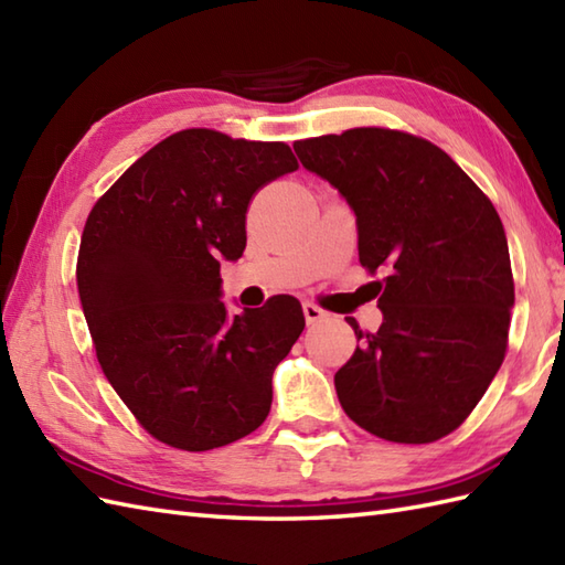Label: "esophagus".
Segmentation results:
<instances>
[{"instance_id":"obj_1","label":"esophagus","mask_w":565,"mask_h":565,"mask_svg":"<svg viewBox=\"0 0 565 565\" xmlns=\"http://www.w3.org/2000/svg\"><path fill=\"white\" fill-rule=\"evenodd\" d=\"M303 316H306V322L308 326H313V322L326 318V310L318 308L316 303H303Z\"/></svg>"}]
</instances>
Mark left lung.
Returning a JSON list of instances; mask_svg holds the SVG:
<instances>
[{
  "label": "left lung",
  "mask_w": 565,
  "mask_h": 565,
  "mask_svg": "<svg viewBox=\"0 0 565 565\" xmlns=\"http://www.w3.org/2000/svg\"><path fill=\"white\" fill-rule=\"evenodd\" d=\"M356 215L359 262L386 267L376 332L354 318L356 350L338 398L359 427L427 444L459 427L505 359L514 284L505 227L447 152L388 128L294 142Z\"/></svg>",
  "instance_id": "1"
}]
</instances>
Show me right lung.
<instances>
[{"label": "right lung", "instance_id": "right-lung-1", "mask_svg": "<svg viewBox=\"0 0 565 565\" xmlns=\"http://www.w3.org/2000/svg\"><path fill=\"white\" fill-rule=\"evenodd\" d=\"M294 170L284 142L179 130L130 164L84 225L77 289L97 359L170 447H225L269 415L271 374L303 332V310L274 296L231 316L221 262L243 257L252 194Z\"/></svg>", "mask_w": 565, "mask_h": 565}]
</instances>
